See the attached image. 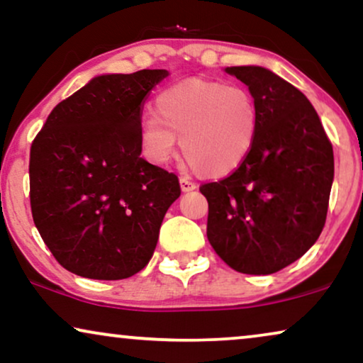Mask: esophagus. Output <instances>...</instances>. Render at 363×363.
<instances>
[{
	"mask_svg": "<svg viewBox=\"0 0 363 363\" xmlns=\"http://www.w3.org/2000/svg\"><path fill=\"white\" fill-rule=\"evenodd\" d=\"M180 186H182V191H193L196 190V183L188 180V178H180Z\"/></svg>",
	"mask_w": 363,
	"mask_h": 363,
	"instance_id": "34e87169",
	"label": "esophagus"
}]
</instances>
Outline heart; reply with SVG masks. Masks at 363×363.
<instances>
[{
  "label": "heart",
  "mask_w": 363,
  "mask_h": 363,
  "mask_svg": "<svg viewBox=\"0 0 363 363\" xmlns=\"http://www.w3.org/2000/svg\"><path fill=\"white\" fill-rule=\"evenodd\" d=\"M153 116L138 128L148 160L167 165L180 138L188 167L210 177L241 167L259 130L257 104L246 87L203 79L165 89L153 102Z\"/></svg>",
  "instance_id": "obj_1"
}]
</instances>
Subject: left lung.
<instances>
[{
	"mask_svg": "<svg viewBox=\"0 0 363 363\" xmlns=\"http://www.w3.org/2000/svg\"><path fill=\"white\" fill-rule=\"evenodd\" d=\"M259 111L250 155L225 180L206 183V236L228 266L272 274L304 256L324 228L334 152L304 94L261 66L226 67Z\"/></svg>",
	"mask_w": 363,
	"mask_h": 363,
	"instance_id": "left-lung-1",
	"label": "left lung"
}]
</instances>
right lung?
<instances>
[{
    "mask_svg": "<svg viewBox=\"0 0 363 363\" xmlns=\"http://www.w3.org/2000/svg\"><path fill=\"white\" fill-rule=\"evenodd\" d=\"M165 69L102 74L57 104L29 155L33 220L59 264L89 279L137 274L155 251L177 175L140 157L147 94Z\"/></svg>",
    "mask_w": 363,
    "mask_h": 363,
    "instance_id": "right-lung-1",
    "label": "right lung"
}]
</instances>
